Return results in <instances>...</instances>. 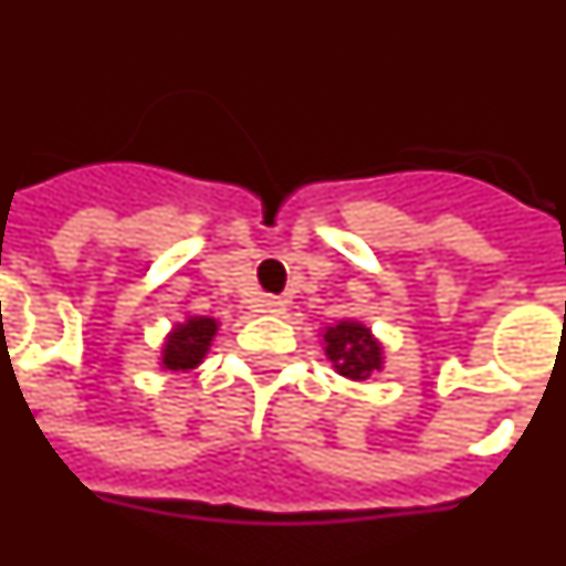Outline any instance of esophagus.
<instances>
[{
  "label": "esophagus",
  "mask_w": 566,
  "mask_h": 566,
  "mask_svg": "<svg viewBox=\"0 0 566 566\" xmlns=\"http://www.w3.org/2000/svg\"><path fill=\"white\" fill-rule=\"evenodd\" d=\"M261 313H268V316H282L284 311H287V302L279 296H268V298H261V305H259Z\"/></svg>",
  "instance_id": "obj_1"
}]
</instances>
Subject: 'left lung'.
<instances>
[{"label":"left lung","instance_id":"8db88e82","mask_svg":"<svg viewBox=\"0 0 566 566\" xmlns=\"http://www.w3.org/2000/svg\"><path fill=\"white\" fill-rule=\"evenodd\" d=\"M325 356L334 363L339 377L365 382L374 371H382V342L371 334V327L356 319H339L322 331Z\"/></svg>","mask_w":566,"mask_h":566}]
</instances>
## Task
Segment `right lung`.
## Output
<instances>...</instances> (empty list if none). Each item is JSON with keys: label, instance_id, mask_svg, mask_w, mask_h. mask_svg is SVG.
I'll return each mask as SVG.
<instances>
[{"label": "right lung", "instance_id": "right-lung-1", "mask_svg": "<svg viewBox=\"0 0 566 566\" xmlns=\"http://www.w3.org/2000/svg\"><path fill=\"white\" fill-rule=\"evenodd\" d=\"M218 334V319L212 316H187L166 334L160 348V368L172 374L195 371L210 354V345Z\"/></svg>", "mask_w": 566, "mask_h": 566}]
</instances>
